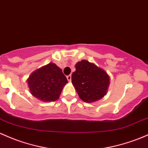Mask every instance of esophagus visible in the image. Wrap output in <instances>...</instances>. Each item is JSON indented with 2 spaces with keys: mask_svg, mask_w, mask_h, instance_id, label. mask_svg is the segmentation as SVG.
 Listing matches in <instances>:
<instances>
[{
  "mask_svg": "<svg viewBox=\"0 0 148 148\" xmlns=\"http://www.w3.org/2000/svg\"><path fill=\"white\" fill-rule=\"evenodd\" d=\"M66 79H67L68 82H71V75H68L67 77H66Z\"/></svg>",
  "mask_w": 148,
  "mask_h": 148,
  "instance_id": "34e87169",
  "label": "esophagus"
}]
</instances>
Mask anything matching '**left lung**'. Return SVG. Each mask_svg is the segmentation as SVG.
Returning a JSON list of instances; mask_svg holds the SVG:
<instances>
[{
	"mask_svg": "<svg viewBox=\"0 0 148 148\" xmlns=\"http://www.w3.org/2000/svg\"><path fill=\"white\" fill-rule=\"evenodd\" d=\"M75 67L71 82L79 98L86 103H92L103 98L110 84L108 74L86 60L77 62Z\"/></svg>",
	"mask_w": 148,
	"mask_h": 148,
	"instance_id": "8db88e82",
	"label": "left lung"
}]
</instances>
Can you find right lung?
<instances>
[{
	"instance_id": "right-lung-1",
	"label": "right lung",
	"mask_w": 148,
	"mask_h": 148,
	"mask_svg": "<svg viewBox=\"0 0 148 148\" xmlns=\"http://www.w3.org/2000/svg\"><path fill=\"white\" fill-rule=\"evenodd\" d=\"M31 93L45 102L55 101L59 98L67 79L60 68L49 63L34 71L27 80Z\"/></svg>"
}]
</instances>
